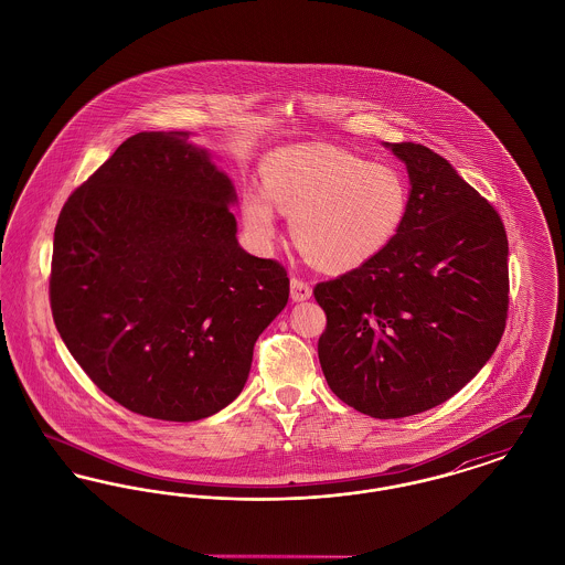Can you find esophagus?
Instances as JSON below:
<instances>
[{
    "label": "esophagus",
    "mask_w": 565,
    "mask_h": 565,
    "mask_svg": "<svg viewBox=\"0 0 565 565\" xmlns=\"http://www.w3.org/2000/svg\"><path fill=\"white\" fill-rule=\"evenodd\" d=\"M311 286L305 281V279H300V277H292V281H290V296H292V300L295 302H302V300H307V298H311Z\"/></svg>",
    "instance_id": "34e87169"
}]
</instances>
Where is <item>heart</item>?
I'll return each instance as SVG.
<instances>
[{
  "mask_svg": "<svg viewBox=\"0 0 565 565\" xmlns=\"http://www.w3.org/2000/svg\"><path fill=\"white\" fill-rule=\"evenodd\" d=\"M275 204L292 215L298 249L328 270L358 269L403 231L411 189L387 162H369L332 146H295L265 162V189L243 194V220L258 242L277 231Z\"/></svg>",
  "mask_w": 565,
  "mask_h": 565,
  "instance_id": "b5f03b06",
  "label": "heart"
}]
</instances>
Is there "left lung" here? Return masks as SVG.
<instances>
[{
	"instance_id": "8db88e82",
	"label": "left lung",
	"mask_w": 565,
	"mask_h": 565,
	"mask_svg": "<svg viewBox=\"0 0 565 565\" xmlns=\"http://www.w3.org/2000/svg\"><path fill=\"white\" fill-rule=\"evenodd\" d=\"M406 164L403 231L371 263L322 281L318 355L330 390L376 419L457 394L498 348L509 313V239L489 201L430 148L385 143Z\"/></svg>"
}]
</instances>
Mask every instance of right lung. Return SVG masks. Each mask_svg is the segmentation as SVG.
Wrapping results in <instances>:
<instances>
[{
	"label": "right lung",
	"instance_id": "1",
	"mask_svg": "<svg viewBox=\"0 0 565 565\" xmlns=\"http://www.w3.org/2000/svg\"><path fill=\"white\" fill-rule=\"evenodd\" d=\"M186 131L122 141L63 205L51 309L82 371L137 415L210 417L242 394L290 279L237 242L233 182Z\"/></svg>",
	"mask_w": 565,
	"mask_h": 565
}]
</instances>
